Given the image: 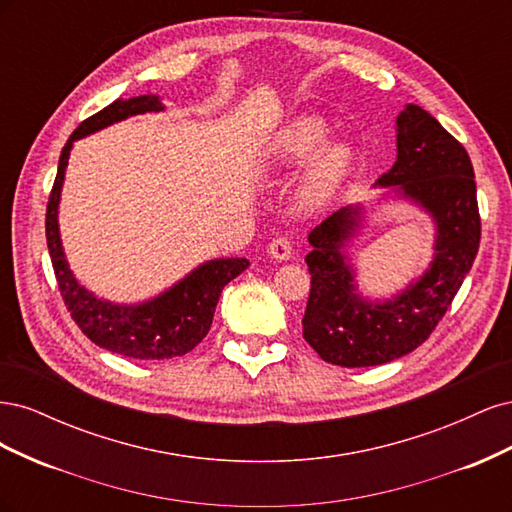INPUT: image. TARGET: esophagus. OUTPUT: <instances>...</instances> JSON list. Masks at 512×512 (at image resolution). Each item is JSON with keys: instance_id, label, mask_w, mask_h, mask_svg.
<instances>
[{"instance_id": "1", "label": "esophagus", "mask_w": 512, "mask_h": 512, "mask_svg": "<svg viewBox=\"0 0 512 512\" xmlns=\"http://www.w3.org/2000/svg\"><path fill=\"white\" fill-rule=\"evenodd\" d=\"M269 256L275 260H290L292 258V241L288 237H277L269 243Z\"/></svg>"}]
</instances>
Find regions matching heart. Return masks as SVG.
Listing matches in <instances>:
<instances>
[{"mask_svg": "<svg viewBox=\"0 0 512 512\" xmlns=\"http://www.w3.org/2000/svg\"><path fill=\"white\" fill-rule=\"evenodd\" d=\"M327 123L316 117H301L277 136L271 147V158L277 166H294L314 156L327 141ZM352 166V149L346 143H333L320 149L305 170L301 183V200L305 205H322L335 194Z\"/></svg>", "mask_w": 512, "mask_h": 512, "instance_id": "obj_1", "label": "heart"}]
</instances>
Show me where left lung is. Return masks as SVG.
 <instances>
[{
  "label": "left lung",
  "mask_w": 512,
  "mask_h": 512,
  "mask_svg": "<svg viewBox=\"0 0 512 512\" xmlns=\"http://www.w3.org/2000/svg\"><path fill=\"white\" fill-rule=\"evenodd\" d=\"M397 185L436 220V258L421 280L386 303L356 294L342 247L359 226V207H344L309 232L312 275L303 337L322 361L371 367L421 346L438 327L466 280L480 243L474 168L468 151L436 117L408 104L397 117V162L378 179Z\"/></svg>",
  "instance_id": "obj_1"
}]
</instances>
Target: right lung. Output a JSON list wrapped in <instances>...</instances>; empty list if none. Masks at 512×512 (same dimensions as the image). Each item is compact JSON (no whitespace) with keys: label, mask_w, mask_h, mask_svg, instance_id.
<instances>
[{"label":"right lung","mask_w":512,"mask_h":512,"mask_svg":"<svg viewBox=\"0 0 512 512\" xmlns=\"http://www.w3.org/2000/svg\"><path fill=\"white\" fill-rule=\"evenodd\" d=\"M162 108L158 96H138L117 100L102 108L100 113L87 117L61 149L57 177L49 205H46V245H49L61 299L72 320L96 346L138 361L175 359L194 350L211 329L215 305L224 286L250 267V260L245 258L209 260L160 297L141 305H113L96 299L74 280L64 250H61L57 228V205L72 143L76 138L98 132L126 117L151 111L158 113Z\"/></svg>","instance_id":"right-lung-1"}]
</instances>
